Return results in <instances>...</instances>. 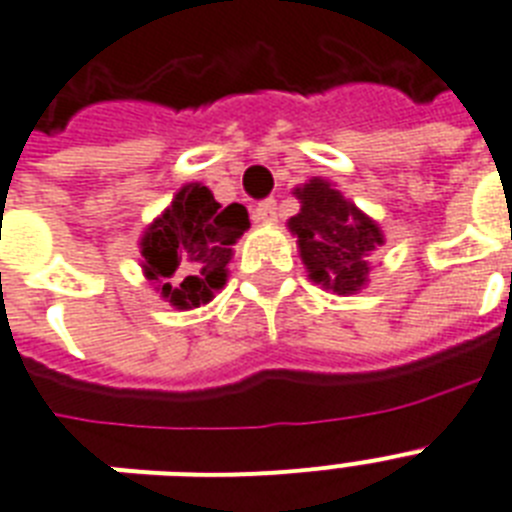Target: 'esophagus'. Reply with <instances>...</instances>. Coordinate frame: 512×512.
I'll return each instance as SVG.
<instances>
[{"instance_id": "1", "label": "esophagus", "mask_w": 512, "mask_h": 512, "mask_svg": "<svg viewBox=\"0 0 512 512\" xmlns=\"http://www.w3.org/2000/svg\"><path fill=\"white\" fill-rule=\"evenodd\" d=\"M253 219H259V222H275V219H277V200L275 198L259 200V203L253 206Z\"/></svg>"}]
</instances>
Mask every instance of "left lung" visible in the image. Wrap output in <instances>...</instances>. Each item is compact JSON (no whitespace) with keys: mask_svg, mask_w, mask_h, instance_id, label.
I'll return each mask as SVG.
<instances>
[{"mask_svg":"<svg viewBox=\"0 0 512 512\" xmlns=\"http://www.w3.org/2000/svg\"><path fill=\"white\" fill-rule=\"evenodd\" d=\"M301 211L288 222L298 235L301 261L309 277L338 296L354 293L367 282V256L383 245L378 224L343 198L325 179L298 187Z\"/></svg>","mask_w":512,"mask_h":512,"instance_id":"1","label":"left lung"}]
</instances>
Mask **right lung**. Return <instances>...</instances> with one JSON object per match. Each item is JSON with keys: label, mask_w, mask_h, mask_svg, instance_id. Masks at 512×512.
Listing matches in <instances>:
<instances>
[{"label": "right lung", "mask_w": 512, "mask_h": 512, "mask_svg": "<svg viewBox=\"0 0 512 512\" xmlns=\"http://www.w3.org/2000/svg\"><path fill=\"white\" fill-rule=\"evenodd\" d=\"M248 227L245 206L222 208L208 187L185 185L142 237L145 275L177 309L206 304L227 282L232 245Z\"/></svg>", "instance_id": "obj_1"}]
</instances>
